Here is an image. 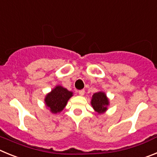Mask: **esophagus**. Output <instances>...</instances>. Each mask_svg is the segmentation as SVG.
<instances>
[{
  "instance_id": "obj_1",
  "label": "esophagus",
  "mask_w": 157,
  "mask_h": 157,
  "mask_svg": "<svg viewBox=\"0 0 157 157\" xmlns=\"http://www.w3.org/2000/svg\"><path fill=\"white\" fill-rule=\"evenodd\" d=\"M84 92H85V91H84V90H80V91H78V94H80V96L84 95Z\"/></svg>"
}]
</instances>
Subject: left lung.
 Here are the masks:
<instances>
[{"label": "left lung", "instance_id": "1", "mask_svg": "<svg viewBox=\"0 0 157 157\" xmlns=\"http://www.w3.org/2000/svg\"><path fill=\"white\" fill-rule=\"evenodd\" d=\"M91 104L94 111H96L98 113H102L107 110V106L109 102L106 94L103 91H98L94 93L92 95Z\"/></svg>", "mask_w": 157, "mask_h": 157}]
</instances>
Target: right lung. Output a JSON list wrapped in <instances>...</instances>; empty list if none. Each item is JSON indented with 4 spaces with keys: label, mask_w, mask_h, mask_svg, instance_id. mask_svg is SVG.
I'll return each instance as SVG.
<instances>
[{
    "label": "right lung",
    "mask_w": 157,
    "mask_h": 157,
    "mask_svg": "<svg viewBox=\"0 0 157 157\" xmlns=\"http://www.w3.org/2000/svg\"><path fill=\"white\" fill-rule=\"evenodd\" d=\"M73 96V92L60 85L56 86L45 97V104L52 113H60Z\"/></svg>",
    "instance_id": "obj_1"
}]
</instances>
